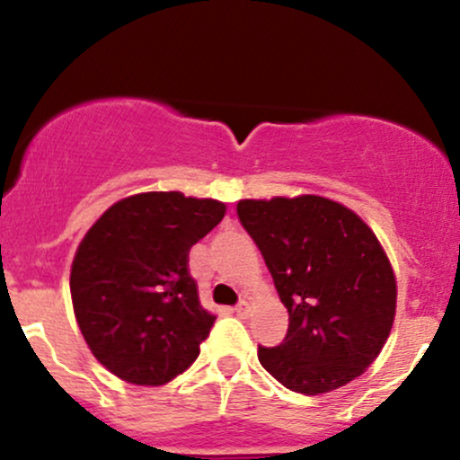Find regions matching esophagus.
Listing matches in <instances>:
<instances>
[{
  "instance_id": "obj_1",
  "label": "esophagus",
  "mask_w": 460,
  "mask_h": 460,
  "mask_svg": "<svg viewBox=\"0 0 460 460\" xmlns=\"http://www.w3.org/2000/svg\"><path fill=\"white\" fill-rule=\"evenodd\" d=\"M235 314L240 315V318H248V314H251V305H248L246 300H240V303L235 305Z\"/></svg>"
}]
</instances>
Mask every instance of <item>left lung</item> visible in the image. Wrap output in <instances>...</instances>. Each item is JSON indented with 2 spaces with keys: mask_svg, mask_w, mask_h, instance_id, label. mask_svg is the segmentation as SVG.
<instances>
[{
  "mask_svg": "<svg viewBox=\"0 0 460 460\" xmlns=\"http://www.w3.org/2000/svg\"><path fill=\"white\" fill-rule=\"evenodd\" d=\"M237 218L261 251L288 335L257 357L288 389L329 394L361 376L383 350L395 315V277L374 231L335 200H240Z\"/></svg>",
  "mask_w": 460,
  "mask_h": 460,
  "instance_id": "left-lung-1",
  "label": "left lung"
}]
</instances>
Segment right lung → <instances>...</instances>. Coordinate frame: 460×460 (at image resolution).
<instances>
[{
    "label": "right lung",
    "mask_w": 460,
    "mask_h": 460,
    "mask_svg": "<svg viewBox=\"0 0 460 460\" xmlns=\"http://www.w3.org/2000/svg\"><path fill=\"white\" fill-rule=\"evenodd\" d=\"M225 203L142 192L114 203L77 246L73 311L97 361L134 385L186 372L216 315L200 307L188 252L223 220Z\"/></svg>",
    "instance_id": "obj_1"
}]
</instances>
